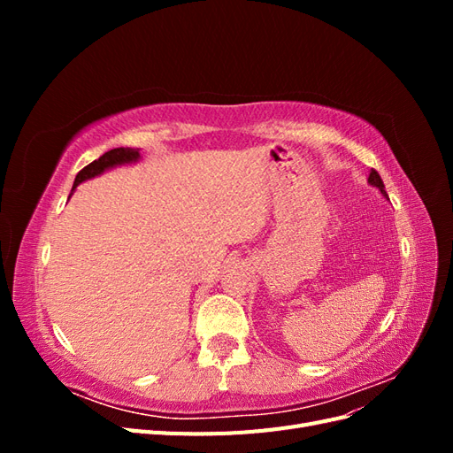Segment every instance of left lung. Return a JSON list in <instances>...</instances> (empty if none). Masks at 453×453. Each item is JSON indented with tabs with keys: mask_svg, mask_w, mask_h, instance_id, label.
<instances>
[{
	"mask_svg": "<svg viewBox=\"0 0 453 453\" xmlns=\"http://www.w3.org/2000/svg\"><path fill=\"white\" fill-rule=\"evenodd\" d=\"M368 183L372 185V187H376L380 193L383 195V196H388V193H386V187H383V181H381V177H380V173L376 172V170H370V175H368Z\"/></svg>",
	"mask_w": 453,
	"mask_h": 453,
	"instance_id": "1",
	"label": "left lung"
}]
</instances>
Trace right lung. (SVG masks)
Wrapping results in <instances>:
<instances>
[{
  "label": "right lung",
  "instance_id": "1",
  "mask_svg": "<svg viewBox=\"0 0 453 453\" xmlns=\"http://www.w3.org/2000/svg\"><path fill=\"white\" fill-rule=\"evenodd\" d=\"M140 160H142L140 149L117 147V149L107 150L105 155H102L98 160L90 162L88 166H85L83 170L77 173L73 188H72V195H73V190L83 181H88V180H92V177H98V175H102L107 170H113V168H119V166H127V164H135V162H140ZM72 195H70V198H72ZM70 198H67V200H70Z\"/></svg>",
  "mask_w": 453,
  "mask_h": 453
}]
</instances>
